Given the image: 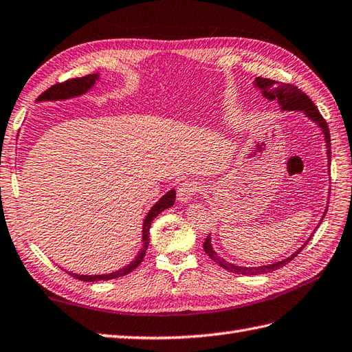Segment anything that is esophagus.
Wrapping results in <instances>:
<instances>
[{"instance_id": "esophagus-1", "label": "esophagus", "mask_w": 352, "mask_h": 352, "mask_svg": "<svg viewBox=\"0 0 352 352\" xmlns=\"http://www.w3.org/2000/svg\"><path fill=\"white\" fill-rule=\"evenodd\" d=\"M199 188H200V184L197 181H192V179H190V181H185L182 184H179V186H177V200L181 203L190 201L194 196H196V192L199 191Z\"/></svg>"}]
</instances>
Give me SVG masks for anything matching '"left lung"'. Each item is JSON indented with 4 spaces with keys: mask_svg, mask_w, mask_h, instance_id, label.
I'll use <instances>...</instances> for the list:
<instances>
[{
    "mask_svg": "<svg viewBox=\"0 0 352 352\" xmlns=\"http://www.w3.org/2000/svg\"><path fill=\"white\" fill-rule=\"evenodd\" d=\"M254 87L259 89L262 91V95L270 99V100H277L278 105L282 107V110L285 111H302L306 114L310 120H314L319 128L322 129L324 137H325V146H327V156H329V164L331 161V140H330V129L329 124L324 120V117L319 113V110L316 108V105L311 102V99L302 93L298 87H295L292 84H285V82H278V81H272L270 78H261L257 76L254 80ZM327 214V209L322 215V218ZM310 241V238L304 242V245L295 252L292 256L286 257V259L276 262V263H270V265H263V267H238V265H233L228 261H224L223 257H220L217 254L215 250L212 248V244H210V235H208V238L203 242V250L205 253L212 259L214 262H217L220 267H223L224 270H228L230 272H236V274H244V276H256V274H267V272L276 271L278 268L285 267L286 263L291 262L294 257H296V254H300L301 250L307 245V242Z\"/></svg>",
    "mask_w": 352,
    "mask_h": 352,
    "instance_id": "8db88e82",
    "label": "left lung"
}]
</instances>
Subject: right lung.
Wrapping results in <instances>:
<instances>
[{
    "label": "right lung",
    "instance_id": "add662e5",
    "mask_svg": "<svg viewBox=\"0 0 352 352\" xmlns=\"http://www.w3.org/2000/svg\"><path fill=\"white\" fill-rule=\"evenodd\" d=\"M98 78H99V74H91V75L81 76V78H74V80H67L65 82H58L56 85H52V87H50L46 91H43L42 95L37 98V100H65V99L84 95V93H87L93 87V85L96 84ZM175 199H176V191L170 190L151 208L149 214L146 215L144 223H143L142 250H140L138 254L135 256V259L131 263H128L126 267L119 270V271L110 272V274H102V276H82V274H75V272H69V274L74 276L78 280H81V282H99V280H111V278L123 277V276L129 274L131 271H134L138 265L143 262L146 250H147V247H149V229H151L153 218L160 212H162L164 209L173 206Z\"/></svg>",
    "mask_w": 352,
    "mask_h": 352
}]
</instances>
